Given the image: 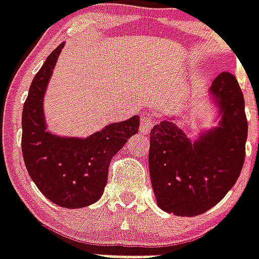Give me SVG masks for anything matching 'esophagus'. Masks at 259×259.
<instances>
[{"instance_id": "34e87169", "label": "esophagus", "mask_w": 259, "mask_h": 259, "mask_svg": "<svg viewBox=\"0 0 259 259\" xmlns=\"http://www.w3.org/2000/svg\"><path fill=\"white\" fill-rule=\"evenodd\" d=\"M154 125V119L149 114H144L141 117V133L148 134L150 133L151 127Z\"/></svg>"}]
</instances>
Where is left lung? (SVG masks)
<instances>
[{
	"instance_id": "8db88e82",
	"label": "left lung",
	"mask_w": 259,
	"mask_h": 259,
	"mask_svg": "<svg viewBox=\"0 0 259 259\" xmlns=\"http://www.w3.org/2000/svg\"><path fill=\"white\" fill-rule=\"evenodd\" d=\"M211 92L222 109L221 127L191 142L167 119L150 132L149 171L157 203L181 217L217 205L238 180L245 162L247 119L238 81L222 71Z\"/></svg>"
}]
</instances>
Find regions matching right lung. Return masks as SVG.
<instances>
[{
  "mask_svg": "<svg viewBox=\"0 0 259 259\" xmlns=\"http://www.w3.org/2000/svg\"><path fill=\"white\" fill-rule=\"evenodd\" d=\"M64 44L49 54L31 81L22 109V155L30 178L46 198L68 209L97 202L108 182L109 163L138 132L140 117L110 123L88 138H64L46 132L42 101Z\"/></svg>",
  "mask_w": 259,
  "mask_h": 259,
  "instance_id": "right-lung-1",
  "label": "right lung"
}]
</instances>
